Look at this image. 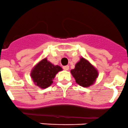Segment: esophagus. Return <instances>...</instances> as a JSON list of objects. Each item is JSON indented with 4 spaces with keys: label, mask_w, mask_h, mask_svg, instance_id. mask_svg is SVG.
<instances>
[{
    "label": "esophagus",
    "mask_w": 128,
    "mask_h": 128,
    "mask_svg": "<svg viewBox=\"0 0 128 128\" xmlns=\"http://www.w3.org/2000/svg\"><path fill=\"white\" fill-rule=\"evenodd\" d=\"M62 68H63V69H64V70H69V66H64Z\"/></svg>",
    "instance_id": "34e87169"
}]
</instances>
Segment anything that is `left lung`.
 Listing matches in <instances>:
<instances>
[{"instance_id": "obj_1", "label": "left lung", "mask_w": 128, "mask_h": 128, "mask_svg": "<svg viewBox=\"0 0 128 128\" xmlns=\"http://www.w3.org/2000/svg\"><path fill=\"white\" fill-rule=\"evenodd\" d=\"M71 73L77 84L83 87L92 85L98 76L97 70L84 58L76 64V67L71 70Z\"/></svg>"}]
</instances>
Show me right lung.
<instances>
[{
	"label": "right lung",
	"instance_id": "1",
	"mask_svg": "<svg viewBox=\"0 0 128 128\" xmlns=\"http://www.w3.org/2000/svg\"><path fill=\"white\" fill-rule=\"evenodd\" d=\"M62 70V68L54 66L46 58L33 68L31 77L36 85L42 88H46L52 84L56 74Z\"/></svg>",
	"mask_w": 128,
	"mask_h": 128
}]
</instances>
